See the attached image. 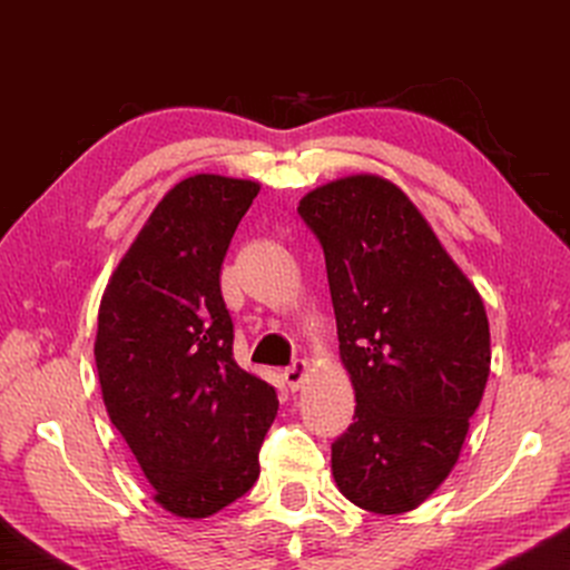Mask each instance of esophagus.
I'll list each match as a JSON object with an SVG mask.
<instances>
[{
    "instance_id": "1",
    "label": "esophagus",
    "mask_w": 570,
    "mask_h": 570,
    "mask_svg": "<svg viewBox=\"0 0 570 570\" xmlns=\"http://www.w3.org/2000/svg\"><path fill=\"white\" fill-rule=\"evenodd\" d=\"M306 362H294L292 366H286V370L282 372V380H284V384L292 392H296L298 387H302L304 384V380H306Z\"/></svg>"
}]
</instances>
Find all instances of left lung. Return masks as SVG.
Returning a JSON list of instances; mask_svg holds the SVG:
<instances>
[{
    "label": "left lung",
    "instance_id": "8db88e82",
    "mask_svg": "<svg viewBox=\"0 0 570 570\" xmlns=\"http://www.w3.org/2000/svg\"><path fill=\"white\" fill-rule=\"evenodd\" d=\"M324 248L354 422L332 445L340 493L370 513L422 505L455 468L490 374L478 288L400 186L374 173L298 200Z\"/></svg>",
    "mask_w": 570,
    "mask_h": 570
}]
</instances>
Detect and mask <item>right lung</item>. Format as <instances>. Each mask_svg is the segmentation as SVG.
Returning a JSON list of instances; mask_svg holds the SVG:
<instances>
[{"mask_svg": "<svg viewBox=\"0 0 570 570\" xmlns=\"http://www.w3.org/2000/svg\"><path fill=\"white\" fill-rule=\"evenodd\" d=\"M256 180L198 173L153 208L105 286L95 364L105 410L176 518H208L258 478L272 384L234 360L220 264Z\"/></svg>", "mask_w": 570, "mask_h": 570, "instance_id": "add662e5", "label": "right lung"}]
</instances>
